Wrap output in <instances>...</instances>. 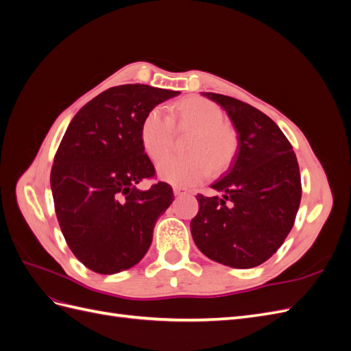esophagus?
Masks as SVG:
<instances>
[{"instance_id":"esophagus-1","label":"esophagus","mask_w":351,"mask_h":351,"mask_svg":"<svg viewBox=\"0 0 351 351\" xmlns=\"http://www.w3.org/2000/svg\"><path fill=\"white\" fill-rule=\"evenodd\" d=\"M189 193L187 189H183V187H174V195L176 196H186Z\"/></svg>"}]
</instances>
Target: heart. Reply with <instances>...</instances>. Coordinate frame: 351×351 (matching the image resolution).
<instances>
[{"instance_id":"obj_1","label":"heart","mask_w":351,"mask_h":351,"mask_svg":"<svg viewBox=\"0 0 351 351\" xmlns=\"http://www.w3.org/2000/svg\"><path fill=\"white\" fill-rule=\"evenodd\" d=\"M171 121L192 129L184 156H169L158 165V177L165 183L190 187L205 180L210 168L224 171L237 152V136L224 123V112L217 104L202 97L180 99L171 107ZM141 146L152 161L162 159L171 145V123L161 108L145 115L139 132Z\"/></svg>"}]
</instances>
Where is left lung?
Wrapping results in <instances>:
<instances>
[{
    "label": "left lung",
    "mask_w": 351,
    "mask_h": 351,
    "mask_svg": "<svg viewBox=\"0 0 351 351\" xmlns=\"http://www.w3.org/2000/svg\"><path fill=\"white\" fill-rule=\"evenodd\" d=\"M217 102L237 133V152L228 173L210 187L215 196H196L190 231L209 259L246 269L268 261L293 228L302 199L295 154L280 127L252 105L226 95L202 92Z\"/></svg>",
    "instance_id": "1"
}]
</instances>
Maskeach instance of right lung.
Returning a JSON list of instances; mask_svg holds the SVG:
<instances>
[{
  "label": "right lung",
  "instance_id": "1",
  "mask_svg": "<svg viewBox=\"0 0 351 351\" xmlns=\"http://www.w3.org/2000/svg\"><path fill=\"white\" fill-rule=\"evenodd\" d=\"M180 92L121 84L73 117L51 169L56 214L69 247L84 267L117 274L149 249L155 222L174 200L159 182L137 187L155 168L141 146L145 115Z\"/></svg>",
  "mask_w": 351,
  "mask_h": 351
}]
</instances>
